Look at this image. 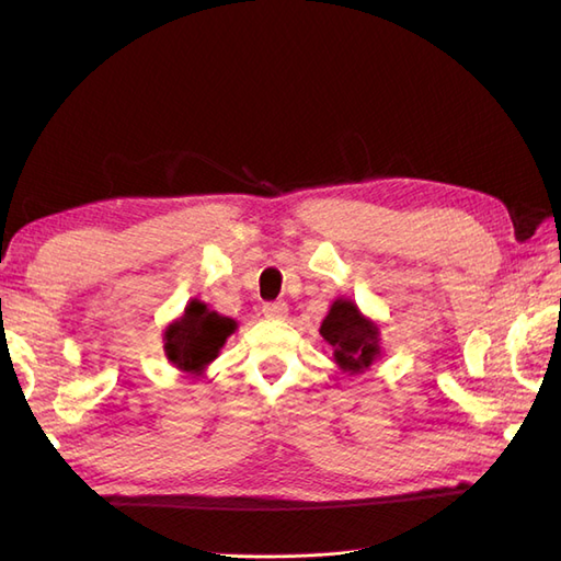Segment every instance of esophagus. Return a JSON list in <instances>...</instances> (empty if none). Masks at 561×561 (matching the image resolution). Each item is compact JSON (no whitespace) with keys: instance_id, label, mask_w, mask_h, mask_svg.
<instances>
[{"instance_id":"esophagus-1","label":"esophagus","mask_w":561,"mask_h":561,"mask_svg":"<svg viewBox=\"0 0 561 561\" xmlns=\"http://www.w3.org/2000/svg\"><path fill=\"white\" fill-rule=\"evenodd\" d=\"M262 313L270 320H284L289 316V306L282 304V301H274V304H265L262 306Z\"/></svg>"}]
</instances>
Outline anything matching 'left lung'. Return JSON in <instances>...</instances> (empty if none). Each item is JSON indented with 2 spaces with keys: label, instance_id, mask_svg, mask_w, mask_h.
<instances>
[{
  "label": "left lung",
  "instance_id": "obj_1",
  "mask_svg": "<svg viewBox=\"0 0 561 561\" xmlns=\"http://www.w3.org/2000/svg\"><path fill=\"white\" fill-rule=\"evenodd\" d=\"M320 335L332 347L335 364L344 374H366L380 356V328L366 318L352 299H335L320 323Z\"/></svg>",
  "mask_w": 561,
  "mask_h": 561
}]
</instances>
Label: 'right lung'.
I'll list each match as a JSON object with an SVG mask.
<instances>
[{
  "instance_id": "1",
  "label": "right lung",
  "mask_w": 561,
  "mask_h": 561,
  "mask_svg": "<svg viewBox=\"0 0 561 561\" xmlns=\"http://www.w3.org/2000/svg\"><path fill=\"white\" fill-rule=\"evenodd\" d=\"M236 328L233 318L211 311L205 301L190 299L185 311L163 330L165 359L183 374L199 376L217 359Z\"/></svg>"
}]
</instances>
